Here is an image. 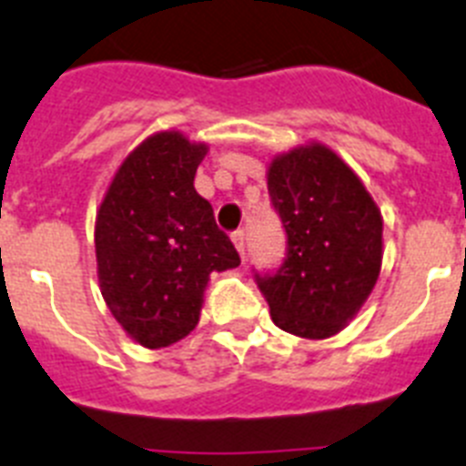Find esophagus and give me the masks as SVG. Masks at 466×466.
<instances>
[{
    "label": "esophagus",
    "mask_w": 466,
    "mask_h": 466,
    "mask_svg": "<svg viewBox=\"0 0 466 466\" xmlns=\"http://www.w3.org/2000/svg\"><path fill=\"white\" fill-rule=\"evenodd\" d=\"M232 241H234V246H237L241 260H246V241H248V238H246L244 229H237V232L232 234Z\"/></svg>",
    "instance_id": "34e87169"
}]
</instances>
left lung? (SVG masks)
<instances>
[{
  "label": "left lung",
  "mask_w": 466,
  "mask_h": 466,
  "mask_svg": "<svg viewBox=\"0 0 466 466\" xmlns=\"http://www.w3.org/2000/svg\"><path fill=\"white\" fill-rule=\"evenodd\" d=\"M267 189L286 229L277 272L256 274L272 321L298 338L323 339L354 319L382 265V216L333 149L295 147L269 164Z\"/></svg>",
  "instance_id": "left-lung-1"
}]
</instances>
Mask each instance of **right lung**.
<instances>
[{
  "mask_svg": "<svg viewBox=\"0 0 466 466\" xmlns=\"http://www.w3.org/2000/svg\"><path fill=\"white\" fill-rule=\"evenodd\" d=\"M206 149L177 131L147 137L119 166L96 218L100 293L147 350L189 335L210 274L241 262L194 189Z\"/></svg>",
  "mask_w": 466,
  "mask_h": 466,
  "instance_id": "add662e5",
  "label": "right lung"
}]
</instances>
